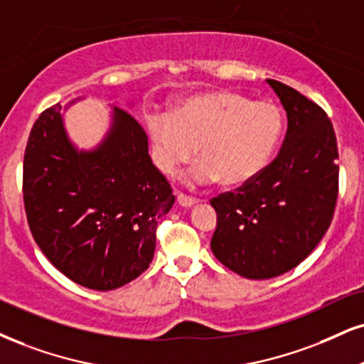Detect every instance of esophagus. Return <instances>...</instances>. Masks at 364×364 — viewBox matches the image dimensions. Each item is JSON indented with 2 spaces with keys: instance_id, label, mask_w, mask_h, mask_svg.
I'll return each instance as SVG.
<instances>
[{
  "instance_id": "1",
  "label": "esophagus",
  "mask_w": 364,
  "mask_h": 364,
  "mask_svg": "<svg viewBox=\"0 0 364 364\" xmlns=\"http://www.w3.org/2000/svg\"><path fill=\"white\" fill-rule=\"evenodd\" d=\"M177 204L181 205V208H192V205L196 204V199H192V197H187L183 194H177Z\"/></svg>"
}]
</instances>
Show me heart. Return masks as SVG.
Masks as SVG:
<instances>
[{
    "label": "heart",
    "instance_id": "b5f03b06",
    "mask_svg": "<svg viewBox=\"0 0 364 364\" xmlns=\"http://www.w3.org/2000/svg\"><path fill=\"white\" fill-rule=\"evenodd\" d=\"M154 161L172 177L196 155L186 175L192 187L221 181L245 186L270 165L284 132V114L272 101H251L235 91H205L175 101L172 113L146 118Z\"/></svg>",
    "mask_w": 364,
    "mask_h": 364
}]
</instances>
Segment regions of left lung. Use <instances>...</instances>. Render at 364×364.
Here are the masks:
<instances>
[{"label":"left lung","instance_id":"obj_1","mask_svg":"<svg viewBox=\"0 0 364 364\" xmlns=\"http://www.w3.org/2000/svg\"><path fill=\"white\" fill-rule=\"evenodd\" d=\"M287 113L277 159L236 192L210 200L218 226L214 257L250 280H267L302 263L333 221L338 199V143L324 109L299 91L267 79Z\"/></svg>","mask_w":364,"mask_h":364}]
</instances>
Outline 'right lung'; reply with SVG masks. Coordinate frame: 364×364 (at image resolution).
I'll return each mask as SVG.
<instances>
[{"label": "right lung", "instance_id": "1", "mask_svg": "<svg viewBox=\"0 0 364 364\" xmlns=\"http://www.w3.org/2000/svg\"><path fill=\"white\" fill-rule=\"evenodd\" d=\"M77 101L48 107L31 128L25 210L38 248L57 270L86 289L114 290L151 263L156 224L175 196L151 161L146 133L127 111L109 106L101 141L87 150L75 145L65 111Z\"/></svg>", "mask_w": 364, "mask_h": 364}]
</instances>
